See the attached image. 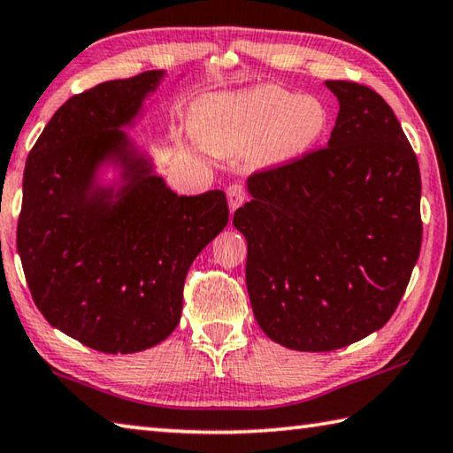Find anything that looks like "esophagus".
I'll return each mask as SVG.
<instances>
[{"label": "esophagus", "instance_id": "1", "mask_svg": "<svg viewBox=\"0 0 453 453\" xmlns=\"http://www.w3.org/2000/svg\"><path fill=\"white\" fill-rule=\"evenodd\" d=\"M248 200V192H245V188L240 184H232L227 188V203H229V211H235L240 205Z\"/></svg>", "mask_w": 453, "mask_h": 453}]
</instances>
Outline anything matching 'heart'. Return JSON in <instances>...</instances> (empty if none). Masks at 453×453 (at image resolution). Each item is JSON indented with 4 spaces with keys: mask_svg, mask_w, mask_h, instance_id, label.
Returning <instances> with one entry per match:
<instances>
[{
    "mask_svg": "<svg viewBox=\"0 0 453 453\" xmlns=\"http://www.w3.org/2000/svg\"><path fill=\"white\" fill-rule=\"evenodd\" d=\"M192 134L205 150L229 154L257 142L261 158L285 164L307 154L328 127L320 98L275 85L205 95L192 106Z\"/></svg>",
    "mask_w": 453,
    "mask_h": 453,
    "instance_id": "1",
    "label": "heart"
}]
</instances>
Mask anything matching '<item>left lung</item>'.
<instances>
[{"instance_id":"8db88e82","label":"left lung","mask_w":453,"mask_h":453,"mask_svg":"<svg viewBox=\"0 0 453 453\" xmlns=\"http://www.w3.org/2000/svg\"><path fill=\"white\" fill-rule=\"evenodd\" d=\"M325 85L339 101L326 148L250 176L251 200L234 213L255 320L303 352L388 323L422 245L420 168L396 114L365 85Z\"/></svg>"}]
</instances>
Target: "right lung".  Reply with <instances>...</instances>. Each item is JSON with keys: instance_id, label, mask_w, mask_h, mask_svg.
Listing matches in <instances>:
<instances>
[{"instance_id": "add662e5", "label": "right lung", "mask_w": 453, "mask_h": 453, "mask_svg": "<svg viewBox=\"0 0 453 453\" xmlns=\"http://www.w3.org/2000/svg\"><path fill=\"white\" fill-rule=\"evenodd\" d=\"M164 77L146 71L71 96L23 174L18 251L33 301L49 325L109 355L168 339L188 269L229 216L221 190L178 196L127 133Z\"/></svg>"}]
</instances>
